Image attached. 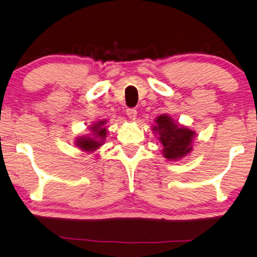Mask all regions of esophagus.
I'll return each instance as SVG.
<instances>
[{
    "label": "esophagus",
    "mask_w": 257,
    "mask_h": 257,
    "mask_svg": "<svg viewBox=\"0 0 257 257\" xmlns=\"http://www.w3.org/2000/svg\"><path fill=\"white\" fill-rule=\"evenodd\" d=\"M127 115L130 120H135L137 115V110L135 108H128L127 109Z\"/></svg>",
    "instance_id": "esophagus-1"
}]
</instances>
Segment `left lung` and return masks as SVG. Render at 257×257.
I'll return each instance as SVG.
<instances>
[{"label": "left lung", "instance_id": "8db88e82", "mask_svg": "<svg viewBox=\"0 0 257 257\" xmlns=\"http://www.w3.org/2000/svg\"><path fill=\"white\" fill-rule=\"evenodd\" d=\"M157 125L153 127L159 134V141L164 147L163 152L165 158L177 160L189 153L195 133L186 127H180L172 118L163 114L157 117Z\"/></svg>", "mask_w": 257, "mask_h": 257}]
</instances>
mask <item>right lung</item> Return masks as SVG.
Instances as JSON below:
<instances>
[{
  "label": "right lung",
  "mask_w": 257,
  "mask_h": 257,
  "mask_svg": "<svg viewBox=\"0 0 257 257\" xmlns=\"http://www.w3.org/2000/svg\"><path fill=\"white\" fill-rule=\"evenodd\" d=\"M104 124L105 121H99L94 123L93 127H91L94 137H80L77 140L76 145H78L84 151H94L95 149L100 147L102 140L106 137V128L102 127Z\"/></svg>",
  "instance_id": "right-lung-1"
}]
</instances>
